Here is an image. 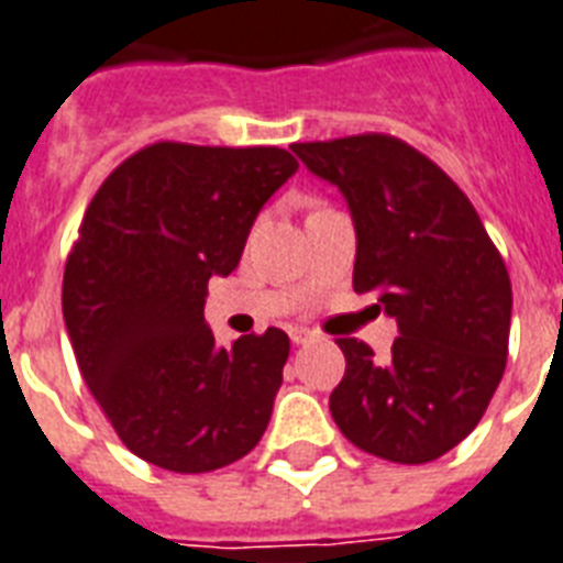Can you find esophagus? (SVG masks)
<instances>
[{
	"instance_id": "esophagus-1",
	"label": "esophagus",
	"mask_w": 563,
	"mask_h": 563,
	"mask_svg": "<svg viewBox=\"0 0 563 563\" xmlns=\"http://www.w3.org/2000/svg\"><path fill=\"white\" fill-rule=\"evenodd\" d=\"M289 338H291V344H306V341L312 338V332L303 327H289Z\"/></svg>"
}]
</instances>
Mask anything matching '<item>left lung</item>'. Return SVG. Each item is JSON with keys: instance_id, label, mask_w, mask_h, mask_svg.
<instances>
[{"instance_id": "8db88e82", "label": "left lung", "mask_w": 563, "mask_h": 563, "mask_svg": "<svg viewBox=\"0 0 563 563\" xmlns=\"http://www.w3.org/2000/svg\"><path fill=\"white\" fill-rule=\"evenodd\" d=\"M291 150L346 196L355 291H376L399 327L387 361L358 338H338L346 373L329 396L332 419L367 454L431 463L477 428L504 378V257L454 178L408 141L361 132Z\"/></svg>"}]
</instances>
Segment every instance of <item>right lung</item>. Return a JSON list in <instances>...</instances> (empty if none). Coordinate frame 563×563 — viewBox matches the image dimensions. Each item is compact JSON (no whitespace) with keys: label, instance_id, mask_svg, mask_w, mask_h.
<instances>
[{"label":"right lung","instance_id":"right-lung-1","mask_svg":"<svg viewBox=\"0 0 563 563\" xmlns=\"http://www.w3.org/2000/svg\"><path fill=\"white\" fill-rule=\"evenodd\" d=\"M297 170L280 147L155 141L103 178L63 272L77 367L132 454L217 472L257 445L289 358L268 327L217 346L213 274H231L268 196Z\"/></svg>","mask_w":563,"mask_h":563}]
</instances>
